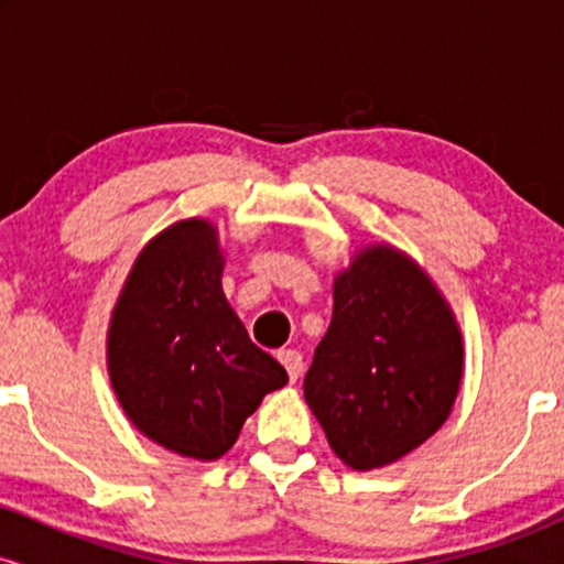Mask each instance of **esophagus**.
I'll return each instance as SVG.
<instances>
[{
    "mask_svg": "<svg viewBox=\"0 0 564 564\" xmlns=\"http://www.w3.org/2000/svg\"><path fill=\"white\" fill-rule=\"evenodd\" d=\"M278 360H281L283 368H286V373H289L291 381L300 379V373H302V355L296 352V349H281V352H278Z\"/></svg>",
    "mask_w": 564,
    "mask_h": 564,
    "instance_id": "esophagus-1",
    "label": "esophagus"
}]
</instances>
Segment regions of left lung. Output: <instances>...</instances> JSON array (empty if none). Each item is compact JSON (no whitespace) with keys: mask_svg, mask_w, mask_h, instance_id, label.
Segmentation results:
<instances>
[{"mask_svg":"<svg viewBox=\"0 0 564 564\" xmlns=\"http://www.w3.org/2000/svg\"><path fill=\"white\" fill-rule=\"evenodd\" d=\"M464 373L458 323L430 275L368 246L334 278L332 326L304 377L328 445L347 467L398 462L448 419Z\"/></svg>","mask_w":564,"mask_h":564,"instance_id":"left-lung-1","label":"left lung"}]
</instances>
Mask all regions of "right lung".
Segmentation results:
<instances>
[{
	"instance_id": "right-lung-1",
	"label": "right lung",
	"mask_w": 564,
	"mask_h": 564,
	"mask_svg": "<svg viewBox=\"0 0 564 564\" xmlns=\"http://www.w3.org/2000/svg\"><path fill=\"white\" fill-rule=\"evenodd\" d=\"M217 228L183 219L132 264L108 328V373L145 437L215 462L246 416L286 384V368L246 334L223 291Z\"/></svg>"
}]
</instances>
